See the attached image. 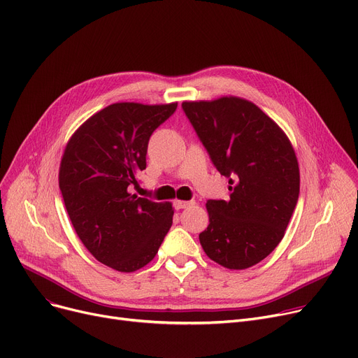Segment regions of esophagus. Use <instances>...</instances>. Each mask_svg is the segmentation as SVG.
<instances>
[{"instance_id": "esophagus-1", "label": "esophagus", "mask_w": 358, "mask_h": 358, "mask_svg": "<svg viewBox=\"0 0 358 358\" xmlns=\"http://www.w3.org/2000/svg\"><path fill=\"white\" fill-rule=\"evenodd\" d=\"M194 203H196L194 200H190V201L176 200V201H174V206H176V209H177V210H180V209H187V208H190V206H193Z\"/></svg>"}]
</instances>
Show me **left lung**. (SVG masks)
<instances>
[{"instance_id": "1", "label": "left lung", "mask_w": 358, "mask_h": 358, "mask_svg": "<svg viewBox=\"0 0 358 358\" xmlns=\"http://www.w3.org/2000/svg\"><path fill=\"white\" fill-rule=\"evenodd\" d=\"M187 119L217 171L229 180L228 200H208L209 227L200 243L217 264L243 270L270 255L299 200V165L290 141L251 101L223 97L184 101Z\"/></svg>"}]
</instances>
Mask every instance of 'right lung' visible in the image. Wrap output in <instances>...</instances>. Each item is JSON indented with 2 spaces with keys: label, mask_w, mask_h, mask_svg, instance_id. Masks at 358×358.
Returning <instances> with one entry per match:
<instances>
[{
  "label": "right lung",
  "mask_w": 358,
  "mask_h": 358,
  "mask_svg": "<svg viewBox=\"0 0 358 358\" xmlns=\"http://www.w3.org/2000/svg\"><path fill=\"white\" fill-rule=\"evenodd\" d=\"M177 103H116L90 117L68 142L59 189L85 248L122 273L145 267L173 224L171 203L129 193L146 168L148 142Z\"/></svg>",
  "instance_id": "right-lung-1"
}]
</instances>
